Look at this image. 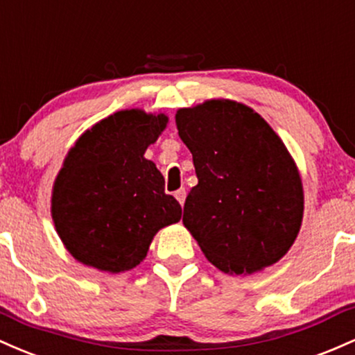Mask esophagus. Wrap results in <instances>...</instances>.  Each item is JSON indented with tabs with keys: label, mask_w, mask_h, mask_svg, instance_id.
I'll use <instances>...</instances> for the list:
<instances>
[{
	"label": "esophagus",
	"mask_w": 355,
	"mask_h": 355,
	"mask_svg": "<svg viewBox=\"0 0 355 355\" xmlns=\"http://www.w3.org/2000/svg\"><path fill=\"white\" fill-rule=\"evenodd\" d=\"M174 198L178 199L179 201V205H184V201H186V189H178L176 193H174Z\"/></svg>",
	"instance_id": "34e87169"
}]
</instances>
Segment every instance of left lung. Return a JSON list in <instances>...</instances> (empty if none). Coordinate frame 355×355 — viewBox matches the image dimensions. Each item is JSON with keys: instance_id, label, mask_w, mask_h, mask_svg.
I'll return each instance as SVG.
<instances>
[{"instance_id": "8db88e82", "label": "left lung", "mask_w": 355, "mask_h": 355, "mask_svg": "<svg viewBox=\"0 0 355 355\" xmlns=\"http://www.w3.org/2000/svg\"><path fill=\"white\" fill-rule=\"evenodd\" d=\"M198 184L182 223L221 272L252 275L292 248L304 220V186L284 141L252 107L209 98L179 109Z\"/></svg>"}]
</instances>
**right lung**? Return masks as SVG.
Returning a JSON list of instances; mask_svg holds the SVG:
<instances>
[{"instance_id":"obj_1","label":"right lung","mask_w":355,"mask_h":355,"mask_svg":"<svg viewBox=\"0 0 355 355\" xmlns=\"http://www.w3.org/2000/svg\"><path fill=\"white\" fill-rule=\"evenodd\" d=\"M166 114L119 110L77 139L51 191V218L69 253L107 273L132 270L159 230L181 220L147 147L167 127Z\"/></svg>"}]
</instances>
